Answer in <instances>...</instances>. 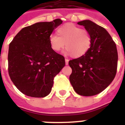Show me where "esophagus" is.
I'll use <instances>...</instances> for the list:
<instances>
[{"label": "esophagus", "mask_w": 125, "mask_h": 125, "mask_svg": "<svg viewBox=\"0 0 125 125\" xmlns=\"http://www.w3.org/2000/svg\"><path fill=\"white\" fill-rule=\"evenodd\" d=\"M65 64H66V65H68V63H69V60H68V59H65Z\"/></svg>", "instance_id": "1"}]
</instances>
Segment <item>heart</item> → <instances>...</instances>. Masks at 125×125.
<instances>
[{
	"label": "heart",
	"mask_w": 125,
	"mask_h": 125,
	"mask_svg": "<svg viewBox=\"0 0 125 125\" xmlns=\"http://www.w3.org/2000/svg\"><path fill=\"white\" fill-rule=\"evenodd\" d=\"M57 34H51L49 37V45L53 51L60 52L65 47V55L80 57L88 52L91 45V37L89 32L82 29L72 23H67L57 29Z\"/></svg>",
	"instance_id": "1"
}]
</instances>
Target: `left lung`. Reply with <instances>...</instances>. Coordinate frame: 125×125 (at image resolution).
<instances>
[{"instance_id":"left-lung-1","label":"left lung","mask_w":125,"mask_h":125,"mask_svg":"<svg viewBox=\"0 0 125 125\" xmlns=\"http://www.w3.org/2000/svg\"><path fill=\"white\" fill-rule=\"evenodd\" d=\"M91 37V45L86 54L70 60L72 72L70 81L77 94L91 96L106 89L115 78L118 53L115 43L104 28L90 20L78 23Z\"/></svg>"}]
</instances>
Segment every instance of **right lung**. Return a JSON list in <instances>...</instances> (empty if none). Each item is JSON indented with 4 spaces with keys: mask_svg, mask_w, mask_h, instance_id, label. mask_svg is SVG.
<instances>
[{
    "mask_svg": "<svg viewBox=\"0 0 125 125\" xmlns=\"http://www.w3.org/2000/svg\"><path fill=\"white\" fill-rule=\"evenodd\" d=\"M62 22L57 19L24 27L10 43L9 74L23 94L43 98L52 91L53 78L65 63L64 57L51 48L49 37Z\"/></svg>",
    "mask_w": 125,
    "mask_h": 125,
    "instance_id": "1",
    "label": "right lung"
}]
</instances>
